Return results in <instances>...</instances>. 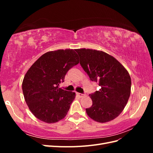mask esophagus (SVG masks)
<instances>
[{
    "label": "esophagus",
    "mask_w": 153,
    "mask_h": 153,
    "mask_svg": "<svg viewBox=\"0 0 153 153\" xmlns=\"http://www.w3.org/2000/svg\"><path fill=\"white\" fill-rule=\"evenodd\" d=\"M76 94L78 96H79V97H80V98H81V97H82L83 96H84L85 94H82V93H79V92H77V93H76Z\"/></svg>",
    "instance_id": "obj_1"
}]
</instances>
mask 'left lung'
I'll return each instance as SVG.
<instances>
[{"label": "left lung", "instance_id": "left-lung-1", "mask_svg": "<svg viewBox=\"0 0 153 153\" xmlns=\"http://www.w3.org/2000/svg\"><path fill=\"white\" fill-rule=\"evenodd\" d=\"M76 52L90 80L101 87L89 94L92 105L85 109L87 115L99 123L112 121L127 104L131 92L130 76L121 63L102 51L82 48Z\"/></svg>", "mask_w": 153, "mask_h": 153}]
</instances>
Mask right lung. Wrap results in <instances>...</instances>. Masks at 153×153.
Listing matches in <instances>:
<instances>
[{
	"mask_svg": "<svg viewBox=\"0 0 153 153\" xmlns=\"http://www.w3.org/2000/svg\"><path fill=\"white\" fill-rule=\"evenodd\" d=\"M78 63L75 50H59L41 55L27 71L23 94L31 112L40 121L53 123L66 115L75 93L59 85L69 69Z\"/></svg>",
	"mask_w": 153,
	"mask_h": 153,
	"instance_id": "obj_1",
	"label": "right lung"
}]
</instances>
